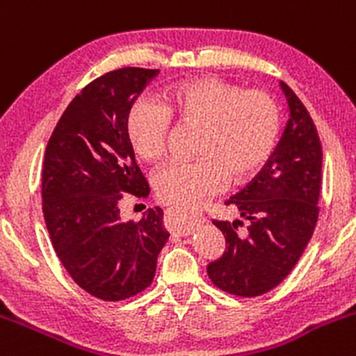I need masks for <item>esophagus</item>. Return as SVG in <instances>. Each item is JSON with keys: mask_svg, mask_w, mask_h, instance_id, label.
<instances>
[{"mask_svg": "<svg viewBox=\"0 0 356 356\" xmlns=\"http://www.w3.org/2000/svg\"><path fill=\"white\" fill-rule=\"evenodd\" d=\"M168 219H170V225H168L170 232L177 233L179 236H188L195 232L200 222H204V218H200V216H188L179 209H170Z\"/></svg>", "mask_w": 356, "mask_h": 356, "instance_id": "34e87169", "label": "esophagus"}]
</instances>
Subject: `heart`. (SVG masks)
Instances as JSON below:
<instances>
[{
  "mask_svg": "<svg viewBox=\"0 0 356 356\" xmlns=\"http://www.w3.org/2000/svg\"><path fill=\"white\" fill-rule=\"evenodd\" d=\"M171 118L200 124L192 163H177L156 178L163 202L195 209L226 183L247 181L262 171L277 147L281 111L266 90L243 89L219 76H195L171 86L161 104L138 101L127 118L131 147L147 163L166 152Z\"/></svg>",
  "mask_w": 356,
  "mask_h": 356,
  "instance_id": "heart-1",
  "label": "heart"
}]
</instances>
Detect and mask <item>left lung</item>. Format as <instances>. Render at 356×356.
Wrapping results in <instances>:
<instances>
[{
  "mask_svg": "<svg viewBox=\"0 0 356 356\" xmlns=\"http://www.w3.org/2000/svg\"><path fill=\"white\" fill-rule=\"evenodd\" d=\"M289 120L276 151L245 188L226 200L248 221H212L225 234L226 252L207 266L216 288L234 296L270 291L296 266L318 219L322 145L312 116L281 82ZM245 227V230H241Z\"/></svg>",
  "mask_w": 356,
  "mask_h": 356,
  "instance_id": "1",
  "label": "left lung"
}]
</instances>
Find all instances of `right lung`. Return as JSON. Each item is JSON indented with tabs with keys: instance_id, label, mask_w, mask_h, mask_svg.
<instances>
[{
	"instance_id": "1",
	"label": "right lung",
	"mask_w": 356,
	"mask_h": 356,
	"mask_svg": "<svg viewBox=\"0 0 356 356\" xmlns=\"http://www.w3.org/2000/svg\"><path fill=\"white\" fill-rule=\"evenodd\" d=\"M159 70L127 67L87 83L54 127L44 152L42 212L58 259L83 291L122 302L147 289L170 233L163 209L123 222L124 193L145 199L127 118Z\"/></svg>"
}]
</instances>
